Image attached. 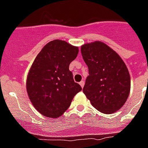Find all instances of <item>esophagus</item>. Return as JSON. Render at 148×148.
<instances>
[{
  "mask_svg": "<svg viewBox=\"0 0 148 148\" xmlns=\"http://www.w3.org/2000/svg\"><path fill=\"white\" fill-rule=\"evenodd\" d=\"M79 85H81L82 88H83L84 87V85H85V82H84V81H81L80 82H79Z\"/></svg>",
  "mask_w": 148,
  "mask_h": 148,
  "instance_id": "34e87169",
  "label": "esophagus"
}]
</instances>
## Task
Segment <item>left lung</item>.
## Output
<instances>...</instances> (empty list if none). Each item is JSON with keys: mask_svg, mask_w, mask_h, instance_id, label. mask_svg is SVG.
<instances>
[{"mask_svg": "<svg viewBox=\"0 0 148 148\" xmlns=\"http://www.w3.org/2000/svg\"><path fill=\"white\" fill-rule=\"evenodd\" d=\"M88 67L83 92L98 111L110 114L125 103L131 88L129 70L119 54L101 41L81 47Z\"/></svg>", "mask_w": 148, "mask_h": 148, "instance_id": "left-lung-1", "label": "left lung"}]
</instances>
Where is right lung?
Wrapping results in <instances>:
<instances>
[{
    "label": "right lung",
    "mask_w": 148,
    "mask_h": 148,
    "mask_svg": "<svg viewBox=\"0 0 148 148\" xmlns=\"http://www.w3.org/2000/svg\"><path fill=\"white\" fill-rule=\"evenodd\" d=\"M78 53V47L65 41L53 40L35 57L28 74L26 90L34 107L43 116H60L82 90L69 69Z\"/></svg>",
    "instance_id": "1"
}]
</instances>
